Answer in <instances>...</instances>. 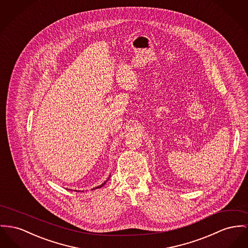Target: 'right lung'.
I'll return each mask as SVG.
<instances>
[{
  "label": "right lung",
  "instance_id": "1",
  "mask_svg": "<svg viewBox=\"0 0 248 248\" xmlns=\"http://www.w3.org/2000/svg\"><path fill=\"white\" fill-rule=\"evenodd\" d=\"M106 182H107V181H105V182H103L101 185H99V186H98V187H96V188H93V190H95V189H98V188H101V187H102V186H103V185H104Z\"/></svg>",
  "mask_w": 248,
  "mask_h": 248
}]
</instances>
